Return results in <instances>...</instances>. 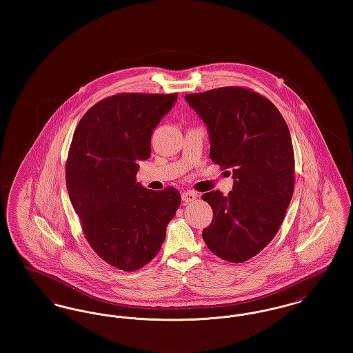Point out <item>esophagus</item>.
<instances>
[{"label":"esophagus","mask_w":353,"mask_h":353,"mask_svg":"<svg viewBox=\"0 0 353 353\" xmlns=\"http://www.w3.org/2000/svg\"><path fill=\"white\" fill-rule=\"evenodd\" d=\"M181 197H183V201H184L185 203H188V202L194 201V200L197 199V193H194V192H192V190H186V192L183 193Z\"/></svg>","instance_id":"esophagus-1"}]
</instances>
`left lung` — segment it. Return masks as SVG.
I'll return each instance as SVG.
<instances>
[{
	"instance_id": "1",
	"label": "left lung",
	"mask_w": 353,
	"mask_h": 353,
	"mask_svg": "<svg viewBox=\"0 0 353 353\" xmlns=\"http://www.w3.org/2000/svg\"><path fill=\"white\" fill-rule=\"evenodd\" d=\"M185 99L209 130L210 159L233 170L234 188L202 194L213 209L202 238L217 256L242 263L278 233L292 199L295 157L279 110L248 87H219Z\"/></svg>"
}]
</instances>
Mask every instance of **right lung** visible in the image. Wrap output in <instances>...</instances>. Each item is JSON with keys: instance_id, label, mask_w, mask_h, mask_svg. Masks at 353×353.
Segmentation results:
<instances>
[{"instance_id": "1", "label": "right lung", "mask_w": 353, "mask_h": 353, "mask_svg": "<svg viewBox=\"0 0 353 353\" xmlns=\"http://www.w3.org/2000/svg\"><path fill=\"white\" fill-rule=\"evenodd\" d=\"M173 94H117L78 123L66 161V186L91 249L104 262L136 271L160 252L181 196L136 183L139 160L151 156L152 131L173 107Z\"/></svg>"}]
</instances>
